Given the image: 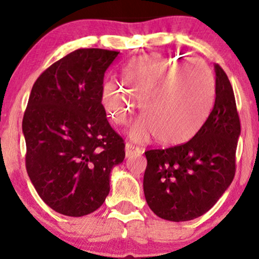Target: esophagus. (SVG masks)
Instances as JSON below:
<instances>
[{
    "label": "esophagus",
    "mask_w": 259,
    "mask_h": 259,
    "mask_svg": "<svg viewBox=\"0 0 259 259\" xmlns=\"http://www.w3.org/2000/svg\"><path fill=\"white\" fill-rule=\"evenodd\" d=\"M125 153H126V158H130V157H132V155H137V154L139 155V154H141V148L136 147V146H133L132 144L127 143L125 145Z\"/></svg>",
    "instance_id": "1"
}]
</instances>
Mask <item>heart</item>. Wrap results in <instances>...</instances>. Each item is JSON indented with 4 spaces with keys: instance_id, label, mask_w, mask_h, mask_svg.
Listing matches in <instances>:
<instances>
[{
    "instance_id": "heart-1",
    "label": "heart",
    "mask_w": 259,
    "mask_h": 259,
    "mask_svg": "<svg viewBox=\"0 0 259 259\" xmlns=\"http://www.w3.org/2000/svg\"><path fill=\"white\" fill-rule=\"evenodd\" d=\"M127 91L115 81L102 87L101 102L109 119L126 125L140 102L145 112L128 130L134 143L157 137L164 145L185 144L204 125L214 99V80L199 62L150 54L122 70Z\"/></svg>"
}]
</instances>
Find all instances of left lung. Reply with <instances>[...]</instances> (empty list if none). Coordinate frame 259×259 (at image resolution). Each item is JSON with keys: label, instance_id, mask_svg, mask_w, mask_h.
<instances>
[{"label": "left lung", "instance_id": "1", "mask_svg": "<svg viewBox=\"0 0 259 259\" xmlns=\"http://www.w3.org/2000/svg\"><path fill=\"white\" fill-rule=\"evenodd\" d=\"M213 108L187 143L145 152L144 193L158 217L186 222L207 212L231 185L240 122L229 77L214 65Z\"/></svg>", "mask_w": 259, "mask_h": 259}]
</instances>
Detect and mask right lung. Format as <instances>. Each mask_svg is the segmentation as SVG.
Masks as SVG:
<instances>
[{
    "label": "right lung",
    "instance_id": "1",
    "mask_svg": "<svg viewBox=\"0 0 259 259\" xmlns=\"http://www.w3.org/2000/svg\"><path fill=\"white\" fill-rule=\"evenodd\" d=\"M119 52L76 49L45 70L31 88L23 115L28 176L53 210L90 214L109 193L125 144L106 118L101 92Z\"/></svg>",
    "mask_w": 259,
    "mask_h": 259
}]
</instances>
